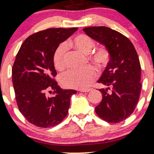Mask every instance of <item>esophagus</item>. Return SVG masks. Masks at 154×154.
Here are the masks:
<instances>
[{"label":"esophagus","mask_w":154,"mask_h":154,"mask_svg":"<svg viewBox=\"0 0 154 154\" xmlns=\"http://www.w3.org/2000/svg\"><path fill=\"white\" fill-rule=\"evenodd\" d=\"M90 91H91V89L88 88V89H81V90H79V91L83 92V93H86V92H89Z\"/></svg>","instance_id":"esophagus-1"}]
</instances>
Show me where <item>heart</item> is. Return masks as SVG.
<instances>
[{"instance_id":"heart-1","label":"heart","mask_w":154,"mask_h":154,"mask_svg":"<svg viewBox=\"0 0 154 154\" xmlns=\"http://www.w3.org/2000/svg\"><path fill=\"white\" fill-rule=\"evenodd\" d=\"M95 46V41L85 34H80L66 41L65 44L58 45L53 56L54 67L62 71L66 67L65 55L66 48H71L83 54H88V60L98 69L106 67L109 63L111 54L106 46ZM92 51L91 52L90 51ZM97 76V71L94 66H89L82 70H69L62 74L60 78V84L66 88L86 89Z\"/></svg>"}]
</instances>
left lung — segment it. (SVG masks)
I'll list each match as a JSON object with an SVG mask.
<instances>
[{
  "label": "left lung",
  "mask_w": 154,
  "mask_h": 154,
  "mask_svg": "<svg viewBox=\"0 0 154 154\" xmlns=\"http://www.w3.org/2000/svg\"><path fill=\"white\" fill-rule=\"evenodd\" d=\"M89 37L105 45L111 58L98 83L102 100L95 109L96 114L109 123L126 119L135 110L141 94V64L137 52L128 38L106 26L83 28Z\"/></svg>",
  "instance_id": "8db88e82"
}]
</instances>
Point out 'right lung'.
<instances>
[{"mask_svg": "<svg viewBox=\"0 0 154 154\" xmlns=\"http://www.w3.org/2000/svg\"><path fill=\"white\" fill-rule=\"evenodd\" d=\"M78 28H48L24 41L12 68V81L18 109L28 122L41 128L59 124L68 114L76 91L60 88L54 78V51ZM54 91L53 97L46 92Z\"/></svg>", "mask_w": 154, "mask_h": 154, "instance_id": "obj_1", "label": "right lung"}]
</instances>
